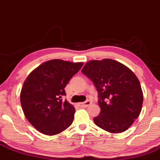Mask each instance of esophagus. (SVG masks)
Wrapping results in <instances>:
<instances>
[{
  "label": "esophagus",
  "instance_id": "esophagus-1",
  "mask_svg": "<svg viewBox=\"0 0 160 160\" xmlns=\"http://www.w3.org/2000/svg\"><path fill=\"white\" fill-rule=\"evenodd\" d=\"M91 103H92L91 101H86L85 102H83V103H80V107H88V106L91 105Z\"/></svg>",
  "mask_w": 160,
  "mask_h": 160
}]
</instances>
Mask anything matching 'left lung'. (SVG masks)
Listing matches in <instances>:
<instances>
[{
    "instance_id": "8db88e82",
    "label": "left lung",
    "mask_w": 160,
    "mask_h": 160,
    "mask_svg": "<svg viewBox=\"0 0 160 160\" xmlns=\"http://www.w3.org/2000/svg\"><path fill=\"white\" fill-rule=\"evenodd\" d=\"M81 72L91 79L98 92L100 114L94 122L106 131L127 130L141 112L143 92L136 74L112 59L90 60Z\"/></svg>"
}]
</instances>
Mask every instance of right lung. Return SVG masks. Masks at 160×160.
<instances>
[{
    "label": "right lung",
    "instance_id": "obj_1",
    "mask_svg": "<svg viewBox=\"0 0 160 160\" xmlns=\"http://www.w3.org/2000/svg\"><path fill=\"white\" fill-rule=\"evenodd\" d=\"M82 65L51 59L27 77L21 90V105L25 117L38 131L57 135L72 124L75 108L61 98L65 95L64 88Z\"/></svg>",
    "mask_w": 160,
    "mask_h": 160
}]
</instances>
